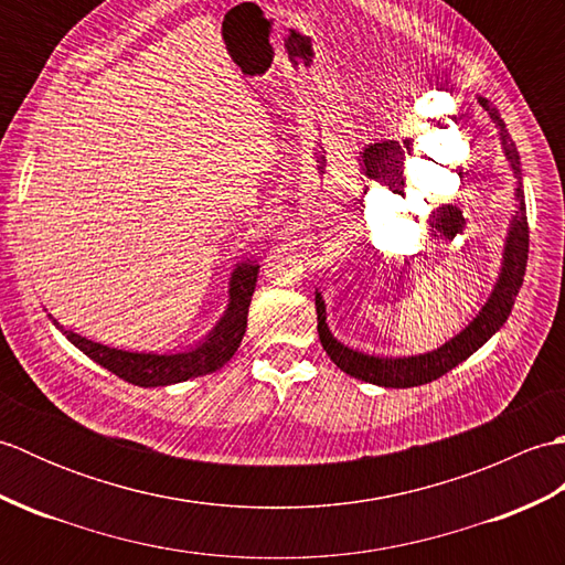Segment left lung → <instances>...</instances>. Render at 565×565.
<instances>
[{
  "mask_svg": "<svg viewBox=\"0 0 565 565\" xmlns=\"http://www.w3.org/2000/svg\"><path fill=\"white\" fill-rule=\"evenodd\" d=\"M488 116L493 118V124L500 134L502 150L508 154L510 170L514 174V201H518V211L510 223V233L505 239V255H502V269L498 276V284L493 294H490L488 303L483 306L481 313L473 318L471 326L461 330L456 338H451L447 344L437 347L435 352L415 354V356H374L350 350L342 342L332 338V332L326 322V303L322 296L316 294V310H318V334L322 342V350L338 364L344 374H350L359 381L376 383L383 388H413L423 386V383L437 381L439 376L447 374L454 366L466 362L478 347H483L493 334L505 326L508 316L512 313L514 298L520 294V286L524 281L526 269V255H530V225H526V206H524V191H522V170H520V152L514 148V142L508 134L505 121H502L498 109L488 99L478 97Z\"/></svg>",
  "mask_w": 565,
  "mask_h": 565,
  "instance_id": "1",
  "label": "left lung"
}]
</instances>
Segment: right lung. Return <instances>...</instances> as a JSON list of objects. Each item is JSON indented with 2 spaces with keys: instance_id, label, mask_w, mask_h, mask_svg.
Returning a JSON list of instances; mask_svg holds the SVG:
<instances>
[{
  "instance_id": "obj_1",
  "label": "right lung",
  "mask_w": 565,
  "mask_h": 565,
  "mask_svg": "<svg viewBox=\"0 0 565 565\" xmlns=\"http://www.w3.org/2000/svg\"><path fill=\"white\" fill-rule=\"evenodd\" d=\"M259 264L243 262L237 264L231 276V301L223 318L215 322V328L206 334L199 347L189 352L177 354H146V352H126L116 350V347H106L99 342H92L82 334L65 330L57 320L55 326L63 330L65 338L77 347L79 352L94 359L99 366L109 369L111 374L124 379L134 386L154 388V386H170V383H182L194 376H206L218 371L223 364L231 362V356L237 352L239 342L247 328V310L252 294L257 286Z\"/></svg>"
}]
</instances>
